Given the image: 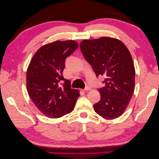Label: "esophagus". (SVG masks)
<instances>
[{
	"instance_id": "34e87169",
	"label": "esophagus",
	"mask_w": 159,
	"mask_h": 159,
	"mask_svg": "<svg viewBox=\"0 0 159 159\" xmlns=\"http://www.w3.org/2000/svg\"><path fill=\"white\" fill-rule=\"evenodd\" d=\"M89 89H90V88L89 87V86H87V87H85L84 89H82V91H88V90H89Z\"/></svg>"
}]
</instances>
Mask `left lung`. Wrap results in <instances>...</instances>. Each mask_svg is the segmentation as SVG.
Masks as SVG:
<instances>
[{
	"instance_id": "obj_1",
	"label": "left lung",
	"mask_w": 159,
	"mask_h": 159,
	"mask_svg": "<svg viewBox=\"0 0 159 159\" xmlns=\"http://www.w3.org/2000/svg\"><path fill=\"white\" fill-rule=\"evenodd\" d=\"M80 48L96 76H103L105 86L98 89L101 99L95 111L105 119L124 113L134 89L135 70L131 54L122 42L109 37L84 40Z\"/></svg>"
}]
</instances>
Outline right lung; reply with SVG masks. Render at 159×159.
<instances>
[{"instance_id":"right-lung-1","label":"right lung","mask_w":159,"mask_h":159,"mask_svg":"<svg viewBox=\"0 0 159 159\" xmlns=\"http://www.w3.org/2000/svg\"><path fill=\"white\" fill-rule=\"evenodd\" d=\"M78 48V44L74 40L50 43L35 53L28 66V95L48 117H61L70 113L80 97L78 90L71 89L70 81L63 77L66 59Z\"/></svg>"}]
</instances>
